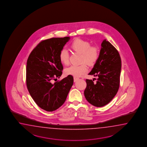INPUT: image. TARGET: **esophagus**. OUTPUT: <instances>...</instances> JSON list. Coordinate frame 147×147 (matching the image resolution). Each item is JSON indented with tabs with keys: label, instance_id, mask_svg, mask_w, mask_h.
<instances>
[{
	"label": "esophagus",
	"instance_id": "obj_1",
	"mask_svg": "<svg viewBox=\"0 0 147 147\" xmlns=\"http://www.w3.org/2000/svg\"><path fill=\"white\" fill-rule=\"evenodd\" d=\"M74 82H76V81H77L78 79H79V78H76V77H74Z\"/></svg>",
	"mask_w": 147,
	"mask_h": 147
}]
</instances>
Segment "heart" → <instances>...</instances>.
<instances>
[{
    "instance_id": "b5f03b06",
    "label": "heart",
    "mask_w": 147,
    "mask_h": 147,
    "mask_svg": "<svg viewBox=\"0 0 147 147\" xmlns=\"http://www.w3.org/2000/svg\"><path fill=\"white\" fill-rule=\"evenodd\" d=\"M72 50L81 53V63L85 62L89 66L94 65L99 57V51L95 46H90V44L87 41L80 39H76L71 44ZM60 62L65 65L69 64V53L66 48H63L59 53ZM88 67L85 63L80 65H72L67 68L65 72L67 75H72L78 77L87 72Z\"/></svg>"
}]
</instances>
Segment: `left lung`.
<instances>
[{
  "label": "left lung",
  "instance_id": "left-lung-1",
  "mask_svg": "<svg viewBox=\"0 0 147 147\" xmlns=\"http://www.w3.org/2000/svg\"><path fill=\"white\" fill-rule=\"evenodd\" d=\"M121 61L118 50L106 39L101 43L99 57L88 75L97 77L94 80L86 79L84 97L89 103L97 107L110 102L116 96L120 85Z\"/></svg>",
  "mask_w": 147,
  "mask_h": 147
}]
</instances>
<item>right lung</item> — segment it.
<instances>
[{"instance_id":"right-lung-1","label":"right lung","mask_w":147,"mask_h":147,"mask_svg":"<svg viewBox=\"0 0 147 147\" xmlns=\"http://www.w3.org/2000/svg\"><path fill=\"white\" fill-rule=\"evenodd\" d=\"M69 39L65 37L41 41L28 57L27 87L34 102L47 111H53L63 105L73 85L71 75L53 83L63 74L59 53Z\"/></svg>"}]
</instances>
